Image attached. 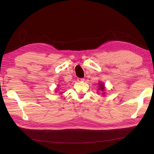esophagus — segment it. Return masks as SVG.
<instances>
[{"label": "esophagus", "instance_id": "34e87169", "mask_svg": "<svg viewBox=\"0 0 154 154\" xmlns=\"http://www.w3.org/2000/svg\"><path fill=\"white\" fill-rule=\"evenodd\" d=\"M84 80H85L84 78H77V81L78 82H83Z\"/></svg>", "mask_w": 154, "mask_h": 154}]
</instances>
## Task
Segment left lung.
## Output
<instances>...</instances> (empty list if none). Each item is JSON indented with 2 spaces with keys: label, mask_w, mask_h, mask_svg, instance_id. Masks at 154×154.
Listing matches in <instances>:
<instances>
[{
  "label": "left lung",
  "mask_w": 154,
  "mask_h": 154,
  "mask_svg": "<svg viewBox=\"0 0 154 154\" xmlns=\"http://www.w3.org/2000/svg\"><path fill=\"white\" fill-rule=\"evenodd\" d=\"M98 85H99V86H98V87H99V88H98V90L101 91V92H102V94L105 95V92H104L105 90V84H104V83H102V82H100V83H98Z\"/></svg>",
  "instance_id": "8db88e82"
}]
</instances>
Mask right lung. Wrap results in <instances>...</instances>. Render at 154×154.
I'll return each mask as SVG.
<instances>
[{"mask_svg": "<svg viewBox=\"0 0 154 154\" xmlns=\"http://www.w3.org/2000/svg\"><path fill=\"white\" fill-rule=\"evenodd\" d=\"M60 94H62V92H61V93H60Z\"/></svg>", "mask_w": 154, "mask_h": 154, "instance_id": "1", "label": "right lung"}]
</instances>
